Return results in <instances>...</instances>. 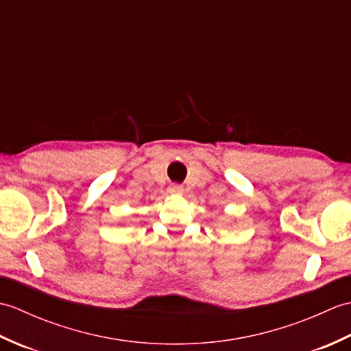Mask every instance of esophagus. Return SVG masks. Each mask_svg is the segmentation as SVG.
I'll return each mask as SVG.
<instances>
[{
	"label": "esophagus",
	"instance_id": "1",
	"mask_svg": "<svg viewBox=\"0 0 351 351\" xmlns=\"http://www.w3.org/2000/svg\"><path fill=\"white\" fill-rule=\"evenodd\" d=\"M169 193H170V195H173V196H181L184 193V189L178 184H171L169 187Z\"/></svg>",
	"mask_w": 351,
	"mask_h": 351
}]
</instances>
